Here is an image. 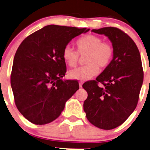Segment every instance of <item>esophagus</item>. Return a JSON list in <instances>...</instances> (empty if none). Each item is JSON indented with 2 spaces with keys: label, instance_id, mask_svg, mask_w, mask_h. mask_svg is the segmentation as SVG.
<instances>
[{
  "label": "esophagus",
  "instance_id": "esophagus-1",
  "mask_svg": "<svg viewBox=\"0 0 150 150\" xmlns=\"http://www.w3.org/2000/svg\"><path fill=\"white\" fill-rule=\"evenodd\" d=\"M82 84H83V83H82V82H79V88H82Z\"/></svg>",
  "mask_w": 150,
  "mask_h": 150
}]
</instances>
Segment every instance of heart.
<instances>
[{"label":"heart","instance_id":"heart-1","mask_svg":"<svg viewBox=\"0 0 150 150\" xmlns=\"http://www.w3.org/2000/svg\"><path fill=\"white\" fill-rule=\"evenodd\" d=\"M78 52L70 45L65 47L62 57L69 66L75 67L78 64L79 55H86V65L68 72V76L72 79L88 80L96 76L99 72V67L105 68L108 66L113 56V49L110 44L103 42L101 38L93 35H88L76 41Z\"/></svg>","mask_w":150,"mask_h":150}]
</instances>
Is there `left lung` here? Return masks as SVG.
<instances>
[{"label":"left lung","mask_w":150,"mask_h":150,"mask_svg":"<svg viewBox=\"0 0 150 150\" xmlns=\"http://www.w3.org/2000/svg\"><path fill=\"white\" fill-rule=\"evenodd\" d=\"M112 42V59L96 77L82 87L88 93L84 111L93 125L103 129L120 126L137 106L144 80L140 53L134 41L114 27L92 29ZM101 82L104 87L98 86Z\"/></svg>","instance_id":"left-lung-1"}]
</instances>
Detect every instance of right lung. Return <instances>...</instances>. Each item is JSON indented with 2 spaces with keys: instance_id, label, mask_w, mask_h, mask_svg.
<instances>
[{
  "instance_id": "obj_1",
  "label": "right lung",
  "mask_w": 150,
  "mask_h": 150,
  "mask_svg": "<svg viewBox=\"0 0 150 150\" xmlns=\"http://www.w3.org/2000/svg\"><path fill=\"white\" fill-rule=\"evenodd\" d=\"M89 30L48 25L18 47L11 86L17 108L30 122L42 125L57 119L79 88L77 81L62 79L66 72L62 51L71 40Z\"/></svg>"
}]
</instances>
